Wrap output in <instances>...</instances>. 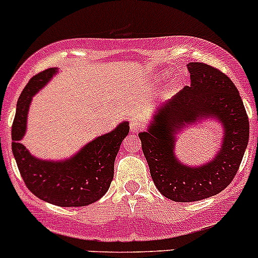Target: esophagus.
Segmentation results:
<instances>
[{"label": "esophagus", "instance_id": "1", "mask_svg": "<svg viewBox=\"0 0 258 258\" xmlns=\"http://www.w3.org/2000/svg\"><path fill=\"white\" fill-rule=\"evenodd\" d=\"M130 127H131V132L132 134H137V132L141 130L142 124L140 123L139 121H136V119H132L131 121V124H130Z\"/></svg>", "mask_w": 258, "mask_h": 258}]
</instances>
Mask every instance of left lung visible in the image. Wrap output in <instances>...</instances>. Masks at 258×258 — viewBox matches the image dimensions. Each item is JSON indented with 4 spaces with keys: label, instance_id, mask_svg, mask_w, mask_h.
I'll return each mask as SVG.
<instances>
[{
    "label": "left lung",
    "instance_id": "8db88e82",
    "mask_svg": "<svg viewBox=\"0 0 258 258\" xmlns=\"http://www.w3.org/2000/svg\"><path fill=\"white\" fill-rule=\"evenodd\" d=\"M186 67L190 87L157 107L146 131L139 134L155 186L167 199L180 203L207 199L226 189L238 171L249 137L248 117L233 82L203 62ZM206 120L221 124V147L206 164H182L174 155L176 135Z\"/></svg>",
    "mask_w": 258,
    "mask_h": 258
}]
</instances>
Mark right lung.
Instances as JSON below:
<instances>
[{
	"instance_id": "1",
	"label": "right lung",
	"mask_w": 258,
	"mask_h": 258,
	"mask_svg": "<svg viewBox=\"0 0 258 258\" xmlns=\"http://www.w3.org/2000/svg\"><path fill=\"white\" fill-rule=\"evenodd\" d=\"M57 73V68H49L36 74L20 94L11 131L12 152L25 184L37 198L57 207L89 206L99 201L111 185L114 160L128 135L130 123L121 122L68 159L44 160L30 154L21 140L26 134L32 97Z\"/></svg>"
}]
</instances>
